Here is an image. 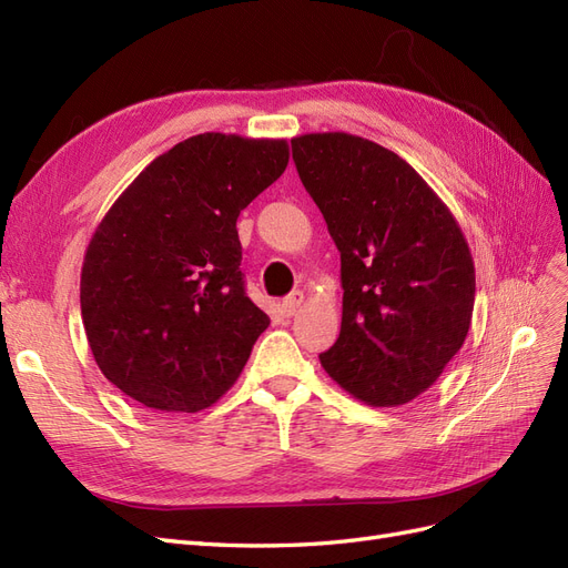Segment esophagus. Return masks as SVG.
<instances>
[{"mask_svg":"<svg viewBox=\"0 0 568 568\" xmlns=\"http://www.w3.org/2000/svg\"><path fill=\"white\" fill-rule=\"evenodd\" d=\"M303 303H305L303 291H294V294L286 296V298L282 301V311H284V315L294 317V315L301 311V307H303Z\"/></svg>","mask_w":568,"mask_h":568,"instance_id":"1","label":"esophagus"}]
</instances>
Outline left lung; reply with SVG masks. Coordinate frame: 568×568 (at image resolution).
Here are the masks:
<instances>
[{"mask_svg":"<svg viewBox=\"0 0 568 568\" xmlns=\"http://www.w3.org/2000/svg\"><path fill=\"white\" fill-rule=\"evenodd\" d=\"M291 151L341 253V334L320 363L365 405L415 400L469 334L467 239L417 170L365 136L311 132Z\"/></svg>","mask_w":568,"mask_h":568,"instance_id":"left-lung-1","label":"left lung"}]
</instances>
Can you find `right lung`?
Instances as JSON below:
<instances>
[{
	"mask_svg": "<svg viewBox=\"0 0 568 568\" xmlns=\"http://www.w3.org/2000/svg\"><path fill=\"white\" fill-rule=\"evenodd\" d=\"M288 165L286 140L203 132L153 159L97 225L80 274L106 379L159 412H201L270 317L244 291L236 217Z\"/></svg>",
	"mask_w": 568,
	"mask_h": 568,
	"instance_id": "right-lung-1",
	"label": "right lung"
}]
</instances>
